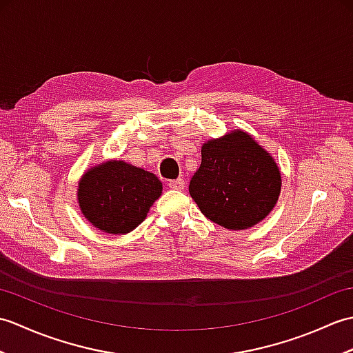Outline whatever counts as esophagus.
<instances>
[{
  "instance_id": "1",
  "label": "esophagus",
  "mask_w": 353,
  "mask_h": 353,
  "mask_svg": "<svg viewBox=\"0 0 353 353\" xmlns=\"http://www.w3.org/2000/svg\"><path fill=\"white\" fill-rule=\"evenodd\" d=\"M168 186H170L171 190L182 191L185 188V182H183V179H176V181H170Z\"/></svg>"
}]
</instances>
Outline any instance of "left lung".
<instances>
[{
	"label": "left lung",
	"mask_w": 353,
	"mask_h": 353,
	"mask_svg": "<svg viewBox=\"0 0 353 353\" xmlns=\"http://www.w3.org/2000/svg\"><path fill=\"white\" fill-rule=\"evenodd\" d=\"M281 182L273 157L250 134L235 130L201 147V163L190 182V194L209 220L243 230L270 214Z\"/></svg>",
	"instance_id": "8db88e82"
}]
</instances>
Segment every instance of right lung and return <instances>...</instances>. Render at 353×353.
I'll return each instance as SVG.
<instances>
[{"instance_id":"obj_1","label":"right lung","mask_w":353,"mask_h":353,"mask_svg":"<svg viewBox=\"0 0 353 353\" xmlns=\"http://www.w3.org/2000/svg\"><path fill=\"white\" fill-rule=\"evenodd\" d=\"M161 194L162 183L153 172L123 161H109L91 168L81 179L79 205L95 228L124 235L144 221Z\"/></svg>"}]
</instances>
